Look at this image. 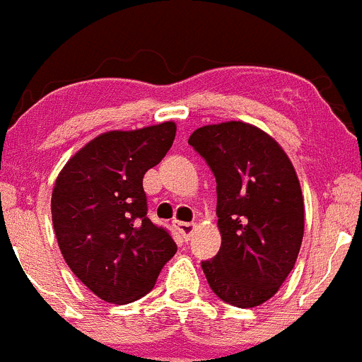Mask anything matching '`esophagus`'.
I'll return each mask as SVG.
<instances>
[{"instance_id": "esophagus-1", "label": "esophagus", "mask_w": 362, "mask_h": 362, "mask_svg": "<svg viewBox=\"0 0 362 362\" xmlns=\"http://www.w3.org/2000/svg\"><path fill=\"white\" fill-rule=\"evenodd\" d=\"M175 227H177V230L180 232L182 238H184L185 241H189V238H191V235H192V232H194V228H197V225H194V223L175 221Z\"/></svg>"}]
</instances>
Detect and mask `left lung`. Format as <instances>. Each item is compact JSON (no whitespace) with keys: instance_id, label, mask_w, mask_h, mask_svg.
<instances>
[{"instance_id":"left-lung-1","label":"left lung","mask_w":362,"mask_h":362,"mask_svg":"<svg viewBox=\"0 0 362 362\" xmlns=\"http://www.w3.org/2000/svg\"><path fill=\"white\" fill-rule=\"evenodd\" d=\"M189 144L216 177L221 248L202 261L209 286L230 305H261L288 279L302 245L295 168L275 139L241 121L198 128Z\"/></svg>"}]
</instances>
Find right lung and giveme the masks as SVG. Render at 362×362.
I'll use <instances>...</instances> for the list:
<instances>
[{"mask_svg":"<svg viewBox=\"0 0 362 362\" xmlns=\"http://www.w3.org/2000/svg\"><path fill=\"white\" fill-rule=\"evenodd\" d=\"M175 123L107 132L69 158L57 177L52 218L71 272L110 303L153 289L177 245L148 218L143 177L170 151Z\"/></svg>","mask_w":362,"mask_h":362,"instance_id":"1","label":"right lung"}]
</instances>
